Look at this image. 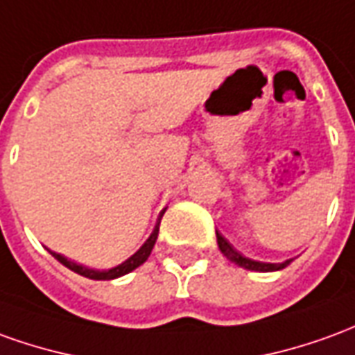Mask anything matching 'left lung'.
<instances>
[{"instance_id":"left-lung-1","label":"left lung","mask_w":355,"mask_h":355,"mask_svg":"<svg viewBox=\"0 0 355 355\" xmlns=\"http://www.w3.org/2000/svg\"><path fill=\"white\" fill-rule=\"evenodd\" d=\"M217 246H219L220 254L225 255L227 259H230L232 263H236L238 267L242 269H248V271H259V272H269V271H279V269H284L286 265L292 261V259H286L282 263H265V261H255V259H250L246 255H242L238 250L232 248L227 238L217 232Z\"/></svg>"}]
</instances>
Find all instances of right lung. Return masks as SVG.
Returning <instances> with one entry per match:
<instances>
[{"label": "right lung", "mask_w": 355, "mask_h": 355, "mask_svg": "<svg viewBox=\"0 0 355 355\" xmlns=\"http://www.w3.org/2000/svg\"><path fill=\"white\" fill-rule=\"evenodd\" d=\"M163 213H165V209L161 211L159 219H157V223H155V229H153V232L150 234V238L144 242L142 248H140L136 254L130 255L126 261L117 265V267H111V269H105V271H98V269H90V267H84V265L80 263H74V261H71V259H67L65 255L55 254V252H51V250H49V254L53 255L59 263H63L65 267H69L71 271L78 272V275H83V277H86V279H92V281H113V279H119V277H123V275H126V272L135 271L136 267H140V265L150 257L153 246H155V240H157V232H159V223H161V217H163Z\"/></svg>", "instance_id": "right-lung-1"}]
</instances>
